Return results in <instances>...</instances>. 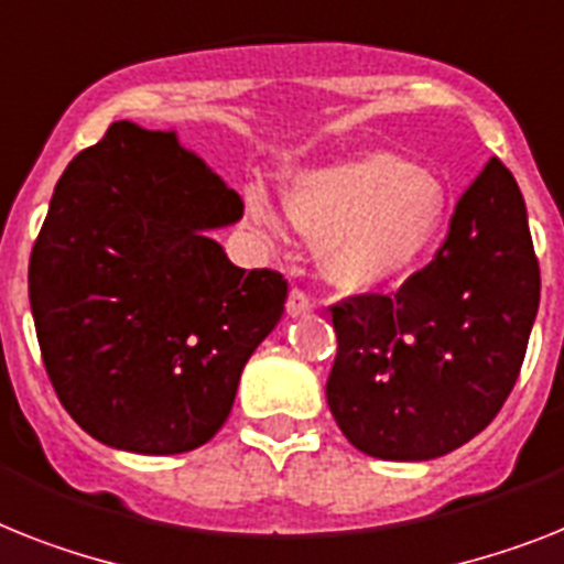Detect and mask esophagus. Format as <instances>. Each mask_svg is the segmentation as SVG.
I'll return each instance as SVG.
<instances>
[{
    "instance_id": "34e87169",
    "label": "esophagus",
    "mask_w": 564,
    "mask_h": 564,
    "mask_svg": "<svg viewBox=\"0 0 564 564\" xmlns=\"http://www.w3.org/2000/svg\"><path fill=\"white\" fill-rule=\"evenodd\" d=\"M311 308H314V302L308 300V293H302L300 288H293V291L288 293V302H285L288 316H302V314H308Z\"/></svg>"
}]
</instances>
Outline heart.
<instances>
[{
  "mask_svg": "<svg viewBox=\"0 0 564 564\" xmlns=\"http://www.w3.org/2000/svg\"><path fill=\"white\" fill-rule=\"evenodd\" d=\"M296 230L319 241V268L343 291H380L432 253L446 221L438 175L386 149L357 152L296 172L285 184ZM245 216L264 236H282V216L259 187L245 189Z\"/></svg>",
  "mask_w": 564,
  "mask_h": 564,
  "instance_id": "obj_1",
  "label": "heart"
}]
</instances>
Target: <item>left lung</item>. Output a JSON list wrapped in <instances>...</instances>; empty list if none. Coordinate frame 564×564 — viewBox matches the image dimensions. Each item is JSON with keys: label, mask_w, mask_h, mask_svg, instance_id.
<instances>
[{"label": "left lung", "mask_w": 564, "mask_h": 564, "mask_svg": "<svg viewBox=\"0 0 564 564\" xmlns=\"http://www.w3.org/2000/svg\"><path fill=\"white\" fill-rule=\"evenodd\" d=\"M539 311V262L519 184L492 158L460 195L435 262L394 296L334 305L325 398L360 453L430 460L499 415Z\"/></svg>", "instance_id": "1"}]
</instances>
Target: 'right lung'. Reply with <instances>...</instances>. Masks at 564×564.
I'll use <instances>...</instances> for the list:
<instances>
[{
	"mask_svg": "<svg viewBox=\"0 0 564 564\" xmlns=\"http://www.w3.org/2000/svg\"><path fill=\"white\" fill-rule=\"evenodd\" d=\"M241 209L175 132L132 120L65 166L28 296L54 392L95 441L178 455L221 430L288 296L282 273H245L213 239Z\"/></svg>",
	"mask_w": 564,
	"mask_h": 564,
	"instance_id": "add662e5",
	"label": "right lung"
}]
</instances>
